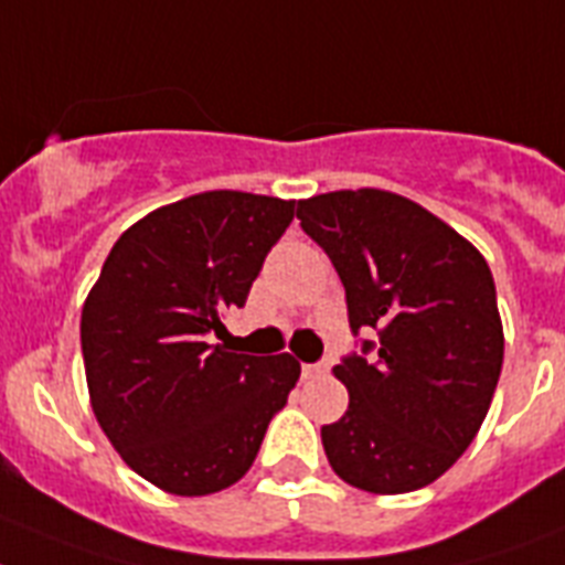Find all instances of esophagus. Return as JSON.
Masks as SVG:
<instances>
[{
    "label": "esophagus",
    "mask_w": 565,
    "mask_h": 565,
    "mask_svg": "<svg viewBox=\"0 0 565 565\" xmlns=\"http://www.w3.org/2000/svg\"><path fill=\"white\" fill-rule=\"evenodd\" d=\"M332 370V361H320V363H306L302 366V377H320Z\"/></svg>",
    "instance_id": "34e87169"
}]
</instances>
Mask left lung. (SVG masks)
<instances>
[{"instance_id": "8db88e82", "label": "left lung", "mask_w": 565, "mask_h": 565, "mask_svg": "<svg viewBox=\"0 0 565 565\" xmlns=\"http://www.w3.org/2000/svg\"><path fill=\"white\" fill-rule=\"evenodd\" d=\"M297 218L347 288L352 332L377 334L334 366L349 409L320 430L326 459L361 491H418L477 439L500 381L491 268L461 233L390 190L311 195Z\"/></svg>"}]
</instances>
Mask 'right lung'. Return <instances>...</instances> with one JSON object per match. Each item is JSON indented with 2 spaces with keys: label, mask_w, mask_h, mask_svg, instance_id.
I'll return each mask as SVG.
<instances>
[{
  "label": "right lung",
  "mask_w": 565,
  "mask_h": 565,
  "mask_svg": "<svg viewBox=\"0 0 565 565\" xmlns=\"http://www.w3.org/2000/svg\"><path fill=\"white\" fill-rule=\"evenodd\" d=\"M294 202L210 190L120 233L88 291L81 347L92 409L129 468L175 497L239 482L300 363L239 355L207 334L245 306Z\"/></svg>",
  "instance_id": "add662e5"
}]
</instances>
